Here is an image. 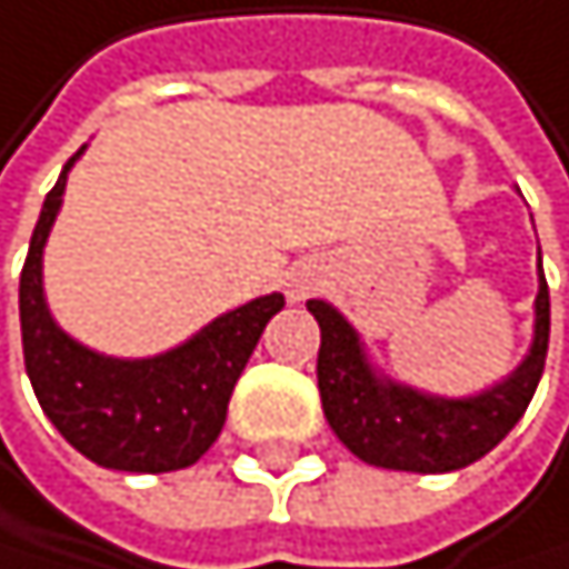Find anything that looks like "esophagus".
<instances>
[{"mask_svg":"<svg viewBox=\"0 0 569 569\" xmlns=\"http://www.w3.org/2000/svg\"><path fill=\"white\" fill-rule=\"evenodd\" d=\"M312 288H316V278H312V274H295V278L288 281V295H291L295 302H302Z\"/></svg>","mask_w":569,"mask_h":569,"instance_id":"1","label":"esophagus"}]
</instances>
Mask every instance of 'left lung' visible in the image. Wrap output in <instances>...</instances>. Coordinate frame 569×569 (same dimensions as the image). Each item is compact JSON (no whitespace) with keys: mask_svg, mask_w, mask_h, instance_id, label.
I'll list each match as a JSON object with an SVG mask.
<instances>
[{"mask_svg":"<svg viewBox=\"0 0 569 569\" xmlns=\"http://www.w3.org/2000/svg\"><path fill=\"white\" fill-rule=\"evenodd\" d=\"M319 322V399L333 435L368 466L451 472L508 438L536 396L549 347V288L539 257L536 327L528 355L508 379L472 396H435L403 386L371 365L361 333L330 302L309 299Z\"/></svg>","mask_w":569,"mask_h":569,"instance_id":"left-lung-1","label":"left lung"}]
</instances>
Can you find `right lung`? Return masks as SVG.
<instances>
[{"instance_id": "add662e5", "label": "right lung", "mask_w": 569, "mask_h": 569, "mask_svg": "<svg viewBox=\"0 0 569 569\" xmlns=\"http://www.w3.org/2000/svg\"><path fill=\"white\" fill-rule=\"evenodd\" d=\"M86 146L64 162L44 198L20 274L23 361L37 403L89 462L121 472H173L198 462L222 435L229 396L267 319L284 295L214 316L183 343L152 358H110L64 333L44 299V247L61 211L64 183Z\"/></svg>"}]
</instances>
